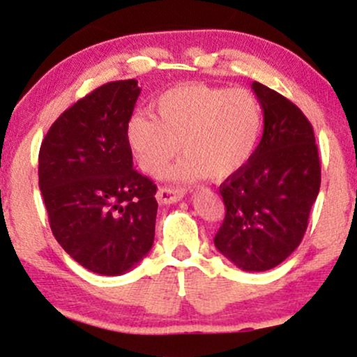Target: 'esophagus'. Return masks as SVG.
I'll return each mask as SVG.
<instances>
[{
  "label": "esophagus",
  "mask_w": 357,
  "mask_h": 357,
  "mask_svg": "<svg viewBox=\"0 0 357 357\" xmlns=\"http://www.w3.org/2000/svg\"><path fill=\"white\" fill-rule=\"evenodd\" d=\"M183 197H185V191L178 188V186H162V188H159V191H157V202L164 205L176 204Z\"/></svg>",
  "instance_id": "34e87169"
}]
</instances>
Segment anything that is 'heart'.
Here are the masks:
<instances>
[{
  "instance_id": "b5f03b06",
  "label": "heart",
  "mask_w": 357,
  "mask_h": 357,
  "mask_svg": "<svg viewBox=\"0 0 357 357\" xmlns=\"http://www.w3.org/2000/svg\"><path fill=\"white\" fill-rule=\"evenodd\" d=\"M155 116L135 112L126 142L142 171L160 176L181 147L178 179H226L253 155L264 126V109L248 89L205 84L169 89L153 104Z\"/></svg>"
}]
</instances>
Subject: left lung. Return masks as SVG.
<instances>
[{
  "label": "left lung",
  "instance_id": "1",
  "mask_svg": "<svg viewBox=\"0 0 357 357\" xmlns=\"http://www.w3.org/2000/svg\"><path fill=\"white\" fill-rule=\"evenodd\" d=\"M251 89L264 109V135L250 160L220 185L226 217L213 243L238 268L264 272L303 241L321 166L303 111L258 82Z\"/></svg>",
  "mask_w": 357,
  "mask_h": 357
}]
</instances>
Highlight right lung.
<instances>
[{"label":"right lung","mask_w":357,"mask_h":357,"mask_svg":"<svg viewBox=\"0 0 357 357\" xmlns=\"http://www.w3.org/2000/svg\"><path fill=\"white\" fill-rule=\"evenodd\" d=\"M137 80L109 82L68 107L39 150V188L56 241L100 275H121L153 245L157 186L133 169L126 121Z\"/></svg>","instance_id":"obj_1"}]
</instances>
